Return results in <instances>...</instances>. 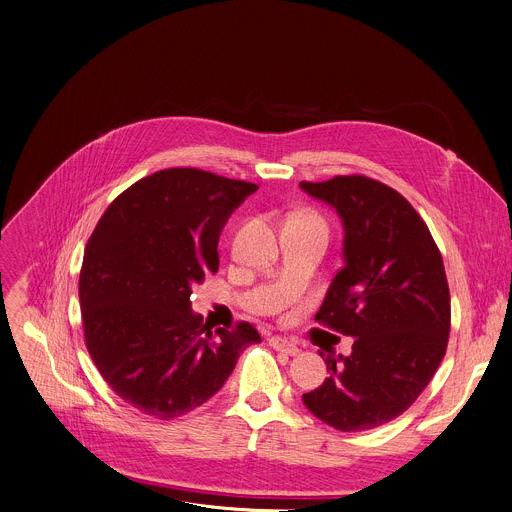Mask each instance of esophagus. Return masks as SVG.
Masks as SVG:
<instances>
[{
	"label": "esophagus",
	"mask_w": 512,
	"mask_h": 512,
	"mask_svg": "<svg viewBox=\"0 0 512 512\" xmlns=\"http://www.w3.org/2000/svg\"><path fill=\"white\" fill-rule=\"evenodd\" d=\"M269 344H271L275 350L285 352V354H289V356H296V354L300 352V348H298L294 342H289L287 338H281V336H271V338H269Z\"/></svg>",
	"instance_id": "esophagus-1"
}]
</instances>
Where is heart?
Listing matches in <instances>:
<instances>
[{"mask_svg":"<svg viewBox=\"0 0 512 512\" xmlns=\"http://www.w3.org/2000/svg\"><path fill=\"white\" fill-rule=\"evenodd\" d=\"M287 221H298V223L314 225V227H320V229L328 231V227H326V221H324V216H322L320 212L312 210V208H302V210L294 212V214H291V216L287 218Z\"/></svg>","mask_w":512,"mask_h":512,"instance_id":"heart-1","label":"heart"}]
</instances>
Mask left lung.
Returning <instances> with one entry per match:
<instances>
[{"label":"left lung","mask_w":512,"mask_h":512,"mask_svg":"<svg viewBox=\"0 0 512 512\" xmlns=\"http://www.w3.org/2000/svg\"><path fill=\"white\" fill-rule=\"evenodd\" d=\"M300 186L344 225V265L316 320L354 338L348 356L324 354L330 377L302 399L338 431L375 429L411 407L446 354L442 253L417 210L379 180L350 174Z\"/></svg>","instance_id":"left-lung-1"}]
</instances>
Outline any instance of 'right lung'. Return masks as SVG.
I'll list each match as a JSON object with an SVG mask.
<instances>
[{"mask_svg": "<svg viewBox=\"0 0 512 512\" xmlns=\"http://www.w3.org/2000/svg\"><path fill=\"white\" fill-rule=\"evenodd\" d=\"M257 184L196 168L160 170L121 192L85 247L79 298L87 350L131 407L176 419L206 403L241 350L261 342L249 322L208 326L192 285L218 271V237Z\"/></svg>", "mask_w": 512, "mask_h": 512, "instance_id": "add662e5", "label": "right lung"}]
</instances>
